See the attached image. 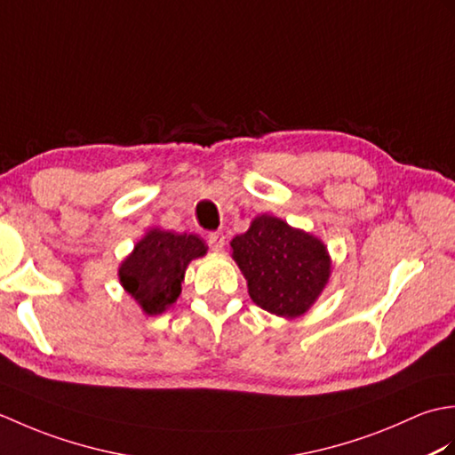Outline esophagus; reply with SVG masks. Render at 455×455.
Instances as JSON below:
<instances>
[{"label": "esophagus", "mask_w": 455, "mask_h": 455, "mask_svg": "<svg viewBox=\"0 0 455 455\" xmlns=\"http://www.w3.org/2000/svg\"><path fill=\"white\" fill-rule=\"evenodd\" d=\"M225 235L222 233H209L207 235V244H209V248L212 250V252H220L222 248H225Z\"/></svg>", "instance_id": "1"}]
</instances>
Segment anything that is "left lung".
Returning <instances> with one entry per match:
<instances>
[{
  "label": "left lung",
  "mask_w": 455,
  "mask_h": 455,
  "mask_svg": "<svg viewBox=\"0 0 455 455\" xmlns=\"http://www.w3.org/2000/svg\"><path fill=\"white\" fill-rule=\"evenodd\" d=\"M230 246L252 301L277 316L303 315L331 275V259L321 240L282 219L256 217L248 233Z\"/></svg>",
  "instance_id": "obj_1"
}]
</instances>
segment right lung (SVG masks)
Listing matches in <instances>:
<instances>
[{
  "mask_svg": "<svg viewBox=\"0 0 455 455\" xmlns=\"http://www.w3.org/2000/svg\"><path fill=\"white\" fill-rule=\"evenodd\" d=\"M205 252L207 246L197 235L150 230L123 262L121 283L144 313L158 315L176 303L188 264Z\"/></svg>",
  "mask_w": 455,
  "mask_h": 455,
  "instance_id": "obj_1",
  "label": "right lung"
}]
</instances>
